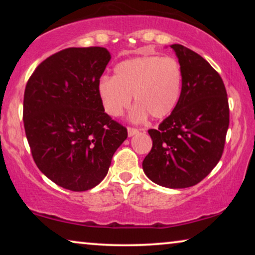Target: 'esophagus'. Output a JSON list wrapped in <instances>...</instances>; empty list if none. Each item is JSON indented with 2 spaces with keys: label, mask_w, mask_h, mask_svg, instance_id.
Wrapping results in <instances>:
<instances>
[{
  "label": "esophagus",
  "mask_w": 255,
  "mask_h": 255,
  "mask_svg": "<svg viewBox=\"0 0 255 255\" xmlns=\"http://www.w3.org/2000/svg\"><path fill=\"white\" fill-rule=\"evenodd\" d=\"M138 130L137 128H128V137H133L134 134H137L138 133Z\"/></svg>",
  "instance_id": "1"
}]
</instances>
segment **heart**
<instances>
[{"mask_svg": "<svg viewBox=\"0 0 255 255\" xmlns=\"http://www.w3.org/2000/svg\"><path fill=\"white\" fill-rule=\"evenodd\" d=\"M182 89V71L175 59L159 55L127 59L114 69L113 76H103L97 85L101 103L108 115L118 117L130 106V120L144 122L148 114L160 120L176 107Z\"/></svg>", "mask_w": 255, "mask_h": 255, "instance_id": "1", "label": "heart"}]
</instances>
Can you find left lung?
Wrapping results in <instances>:
<instances>
[{
	"mask_svg": "<svg viewBox=\"0 0 255 255\" xmlns=\"http://www.w3.org/2000/svg\"><path fill=\"white\" fill-rule=\"evenodd\" d=\"M182 71V89L172 114L148 133L151 152L142 169L152 182L181 189L201 182L217 165L229 128L228 94L209 62L183 45H170Z\"/></svg>",
	"mask_w": 255,
	"mask_h": 255,
	"instance_id": "left-lung-1",
	"label": "left lung"
}]
</instances>
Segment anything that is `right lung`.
<instances>
[{"label":"right lung","mask_w":255,"mask_h":255,"mask_svg":"<svg viewBox=\"0 0 255 255\" xmlns=\"http://www.w3.org/2000/svg\"><path fill=\"white\" fill-rule=\"evenodd\" d=\"M110 59L104 47L66 48L41 62L26 83L23 121L33 160L65 189L96 187L128 138L97 93Z\"/></svg>","instance_id":"obj_1"}]
</instances>
